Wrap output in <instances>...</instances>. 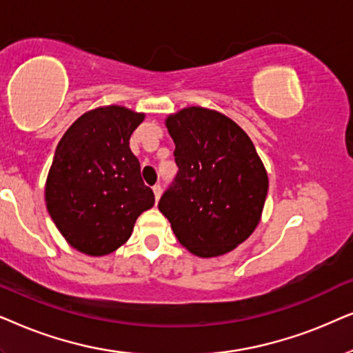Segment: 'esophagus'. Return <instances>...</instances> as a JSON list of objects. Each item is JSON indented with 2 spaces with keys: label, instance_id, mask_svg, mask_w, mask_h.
<instances>
[{
  "label": "esophagus",
  "instance_id": "1",
  "mask_svg": "<svg viewBox=\"0 0 353 353\" xmlns=\"http://www.w3.org/2000/svg\"><path fill=\"white\" fill-rule=\"evenodd\" d=\"M153 194H154V200H159V196H161V185L159 184H157V185H153Z\"/></svg>",
  "mask_w": 353,
  "mask_h": 353
}]
</instances>
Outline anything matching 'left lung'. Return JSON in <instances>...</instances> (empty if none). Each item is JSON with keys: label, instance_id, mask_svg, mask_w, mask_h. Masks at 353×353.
<instances>
[{"label": "left lung", "instance_id": "obj_1", "mask_svg": "<svg viewBox=\"0 0 353 353\" xmlns=\"http://www.w3.org/2000/svg\"><path fill=\"white\" fill-rule=\"evenodd\" d=\"M164 122L179 172L158 208L195 256L225 255L260 223L268 194L265 164L245 130L223 112L189 106Z\"/></svg>", "mask_w": 353, "mask_h": 353}]
</instances>
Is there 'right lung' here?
Listing matches in <instances>:
<instances>
[{
    "instance_id": "obj_1",
    "label": "right lung",
    "mask_w": 353,
    "mask_h": 353,
    "mask_svg": "<svg viewBox=\"0 0 353 353\" xmlns=\"http://www.w3.org/2000/svg\"><path fill=\"white\" fill-rule=\"evenodd\" d=\"M145 112L110 105L74 121L56 147L45 184L46 210L61 236L90 256L116 252L154 205L129 139Z\"/></svg>"
}]
</instances>
